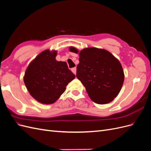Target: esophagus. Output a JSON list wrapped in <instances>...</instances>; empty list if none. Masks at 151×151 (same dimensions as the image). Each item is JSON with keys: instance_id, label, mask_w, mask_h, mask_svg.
<instances>
[{"instance_id": "obj_1", "label": "esophagus", "mask_w": 151, "mask_h": 151, "mask_svg": "<svg viewBox=\"0 0 151 151\" xmlns=\"http://www.w3.org/2000/svg\"><path fill=\"white\" fill-rule=\"evenodd\" d=\"M71 70H72V72L74 73V74H75V75H76V71H77V68L76 67H74V68H72V69H71Z\"/></svg>"}]
</instances>
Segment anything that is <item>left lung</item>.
Listing matches in <instances>:
<instances>
[{
  "label": "left lung",
  "instance_id": "8db88e82",
  "mask_svg": "<svg viewBox=\"0 0 151 151\" xmlns=\"http://www.w3.org/2000/svg\"><path fill=\"white\" fill-rule=\"evenodd\" d=\"M70 51L78 53L76 48ZM76 76L93 101L103 104L110 103L119 94L124 81L120 62L108 51L97 48H84L79 52Z\"/></svg>",
  "mask_w": 151,
  "mask_h": 151
}]
</instances>
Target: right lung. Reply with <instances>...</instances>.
<instances>
[{
  "label": "right lung",
  "instance_id": "1",
  "mask_svg": "<svg viewBox=\"0 0 151 151\" xmlns=\"http://www.w3.org/2000/svg\"><path fill=\"white\" fill-rule=\"evenodd\" d=\"M57 54L55 50H45L30 63L25 72L24 82L27 89L41 103L55 102L76 77L66 62L56 60Z\"/></svg>",
  "mask_w": 151,
  "mask_h": 151
}]
</instances>
